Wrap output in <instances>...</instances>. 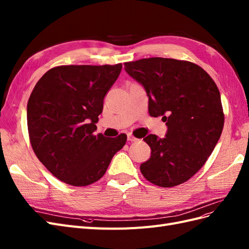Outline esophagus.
<instances>
[{"mask_svg": "<svg viewBox=\"0 0 249 249\" xmlns=\"http://www.w3.org/2000/svg\"><path fill=\"white\" fill-rule=\"evenodd\" d=\"M127 140L131 141V142H134V141H137L138 139L136 137H134L132 134H127Z\"/></svg>", "mask_w": 249, "mask_h": 249, "instance_id": "1", "label": "esophagus"}]
</instances>
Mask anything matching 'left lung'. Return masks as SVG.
I'll return each mask as SVG.
<instances>
[{
    "label": "left lung",
    "mask_w": 249,
    "mask_h": 249,
    "mask_svg": "<svg viewBox=\"0 0 249 249\" xmlns=\"http://www.w3.org/2000/svg\"><path fill=\"white\" fill-rule=\"evenodd\" d=\"M127 74L143 86L149 113L162 116L163 138H143L151 157L141 163L143 177L161 187L192 178L204 165L221 136L224 114L213 78L198 65L174 58L150 57L124 63Z\"/></svg>",
    "instance_id": "left-lung-1"
}]
</instances>
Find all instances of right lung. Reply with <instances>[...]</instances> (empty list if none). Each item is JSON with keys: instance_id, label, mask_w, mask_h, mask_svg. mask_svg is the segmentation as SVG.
<instances>
[{"instance_id": "obj_1", "label": "right lung", "mask_w": 249, "mask_h": 249, "mask_svg": "<svg viewBox=\"0 0 249 249\" xmlns=\"http://www.w3.org/2000/svg\"><path fill=\"white\" fill-rule=\"evenodd\" d=\"M123 65L58 66L36 83L27 105L30 143L53 176L73 186L102 178L125 134L115 138L95 132L104 98Z\"/></svg>"}]
</instances>
